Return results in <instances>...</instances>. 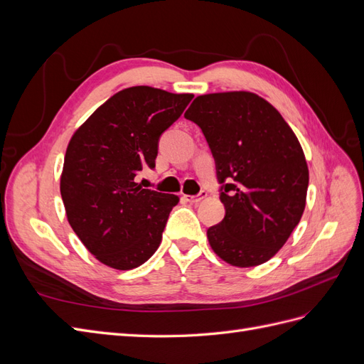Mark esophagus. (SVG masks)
I'll return each instance as SVG.
<instances>
[{"mask_svg":"<svg viewBox=\"0 0 364 364\" xmlns=\"http://www.w3.org/2000/svg\"><path fill=\"white\" fill-rule=\"evenodd\" d=\"M205 197H206V191H200L197 196H183L182 199L188 203H199L200 200L205 199Z\"/></svg>","mask_w":364,"mask_h":364,"instance_id":"34e87169","label":"esophagus"}]
</instances>
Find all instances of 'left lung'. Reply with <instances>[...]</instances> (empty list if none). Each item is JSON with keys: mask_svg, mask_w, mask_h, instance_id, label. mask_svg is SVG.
<instances>
[{"mask_svg": "<svg viewBox=\"0 0 364 364\" xmlns=\"http://www.w3.org/2000/svg\"><path fill=\"white\" fill-rule=\"evenodd\" d=\"M185 118L199 126L215 161L225 218L208 229L213 250L237 267L269 261L304 214L308 167L290 126L257 94L194 98Z\"/></svg>", "mask_w": 364, "mask_h": 364, "instance_id": "1", "label": "left lung"}]
</instances>
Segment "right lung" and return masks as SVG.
<instances>
[{
  "instance_id": "1",
  "label": "right lung",
  "mask_w": 364,
  "mask_h": 364,
  "mask_svg": "<svg viewBox=\"0 0 364 364\" xmlns=\"http://www.w3.org/2000/svg\"><path fill=\"white\" fill-rule=\"evenodd\" d=\"M193 94L150 86L112 95L75 130L60 178L68 222L92 255L106 266L130 270L161 245L179 197L136 183L142 168H155L159 138Z\"/></svg>"
}]
</instances>
